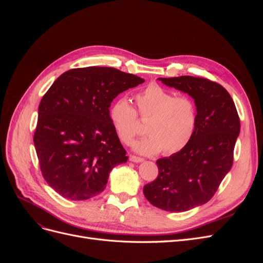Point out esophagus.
Wrapping results in <instances>:
<instances>
[{"mask_svg": "<svg viewBox=\"0 0 263 263\" xmlns=\"http://www.w3.org/2000/svg\"><path fill=\"white\" fill-rule=\"evenodd\" d=\"M129 160L133 161V162H141V161H144V158L130 155V156H129Z\"/></svg>", "mask_w": 263, "mask_h": 263, "instance_id": "esophagus-1", "label": "esophagus"}]
</instances>
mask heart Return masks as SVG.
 Listing matches in <instances>:
<instances>
[{"label":"heart","mask_w":263,"mask_h":263,"mask_svg":"<svg viewBox=\"0 0 263 263\" xmlns=\"http://www.w3.org/2000/svg\"><path fill=\"white\" fill-rule=\"evenodd\" d=\"M137 110L128 100L118 99L109 108V119L115 134L128 145L141 132L139 119L146 123L148 136L134 144L142 155H156L162 151L171 156L184 149L192 140L198 122L194 100L186 95L176 97L173 92L157 83L148 84L135 95Z\"/></svg>","instance_id":"1"}]
</instances>
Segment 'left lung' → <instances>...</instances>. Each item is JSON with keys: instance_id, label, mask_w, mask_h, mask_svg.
I'll list each match as a JSON object with an SVG mask.
<instances>
[{"instance_id": "1", "label": "left lung", "mask_w": 263, "mask_h": 263, "mask_svg": "<svg viewBox=\"0 0 263 263\" xmlns=\"http://www.w3.org/2000/svg\"><path fill=\"white\" fill-rule=\"evenodd\" d=\"M159 80L194 99L198 122L184 149L157 160L158 177L144 186V194L158 209L185 212L208 203L232 168L240 119L230 94L217 82L191 76Z\"/></svg>"}]
</instances>
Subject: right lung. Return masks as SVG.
I'll return each mask as SVG.
<instances>
[{
    "mask_svg": "<svg viewBox=\"0 0 263 263\" xmlns=\"http://www.w3.org/2000/svg\"><path fill=\"white\" fill-rule=\"evenodd\" d=\"M144 82L115 68H77L45 93L34 144L44 179L62 197L83 201L100 194L110 170L127 161L109 106L119 93Z\"/></svg>",
    "mask_w": 263,
    "mask_h": 263,
    "instance_id": "1",
    "label": "right lung"
}]
</instances>
